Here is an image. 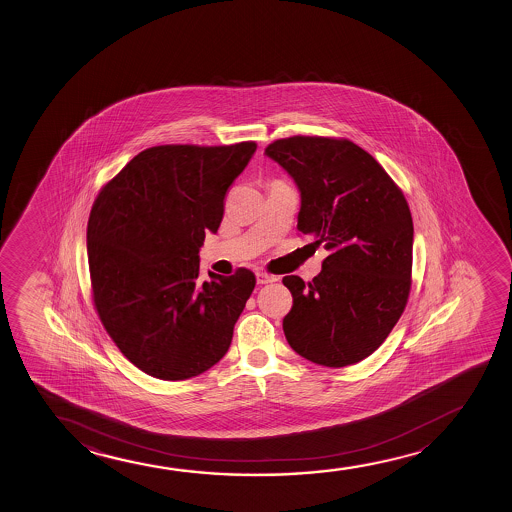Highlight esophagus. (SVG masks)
Wrapping results in <instances>:
<instances>
[{"mask_svg": "<svg viewBox=\"0 0 512 512\" xmlns=\"http://www.w3.org/2000/svg\"><path fill=\"white\" fill-rule=\"evenodd\" d=\"M276 281V276L266 273V271H257V283L259 285H266V283H273Z\"/></svg>", "mask_w": 512, "mask_h": 512, "instance_id": "34e87169", "label": "esophagus"}]
</instances>
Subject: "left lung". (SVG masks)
I'll use <instances>...</instances> for the list:
<instances>
[{
  "label": "left lung",
  "mask_w": 512,
  "mask_h": 512,
  "mask_svg": "<svg viewBox=\"0 0 512 512\" xmlns=\"http://www.w3.org/2000/svg\"><path fill=\"white\" fill-rule=\"evenodd\" d=\"M301 190L297 229L323 243L322 273L285 276L294 297L283 332L295 353L325 367L357 364L378 350L406 309L413 218L383 166L344 138L290 136L267 145Z\"/></svg>",
  "instance_id": "1"
}]
</instances>
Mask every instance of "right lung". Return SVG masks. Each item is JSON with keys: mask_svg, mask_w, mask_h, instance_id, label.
I'll use <instances>...</instances> for the list:
<instances>
[{"mask_svg": "<svg viewBox=\"0 0 512 512\" xmlns=\"http://www.w3.org/2000/svg\"><path fill=\"white\" fill-rule=\"evenodd\" d=\"M255 141L143 150L99 190L87 224L92 301L122 355L148 376L208 371L231 346L255 274L199 280V248Z\"/></svg>", "mask_w": 512, "mask_h": 512, "instance_id": "add662e5", "label": "right lung"}]
</instances>
